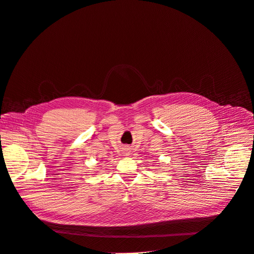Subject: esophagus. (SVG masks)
Returning a JSON list of instances; mask_svg holds the SVG:
<instances>
[{"label":"esophagus","instance_id":"esophagus-1","mask_svg":"<svg viewBox=\"0 0 254 254\" xmlns=\"http://www.w3.org/2000/svg\"><path fill=\"white\" fill-rule=\"evenodd\" d=\"M126 154H127H127H128V152H126Z\"/></svg>","mask_w":254,"mask_h":254}]
</instances>
